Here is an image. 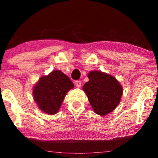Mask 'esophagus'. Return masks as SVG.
<instances>
[{"label":"esophagus","mask_w":158,"mask_h":158,"mask_svg":"<svg viewBox=\"0 0 158 158\" xmlns=\"http://www.w3.org/2000/svg\"><path fill=\"white\" fill-rule=\"evenodd\" d=\"M75 84H76V86H77V87H78V88L81 87V81H75Z\"/></svg>","instance_id":"obj_1"}]
</instances>
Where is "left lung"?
Instances as JSON below:
<instances>
[{"mask_svg": "<svg viewBox=\"0 0 158 158\" xmlns=\"http://www.w3.org/2000/svg\"><path fill=\"white\" fill-rule=\"evenodd\" d=\"M89 81L83 86L90 105L100 116L108 114L116 109L121 101L123 88L114 77L101 71L88 74Z\"/></svg>", "mask_w": 158, "mask_h": 158, "instance_id": "8db88e82", "label": "left lung"}]
</instances>
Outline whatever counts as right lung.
Here are the masks:
<instances>
[{"label": "right lung", "instance_id": "obj_1", "mask_svg": "<svg viewBox=\"0 0 158 158\" xmlns=\"http://www.w3.org/2000/svg\"><path fill=\"white\" fill-rule=\"evenodd\" d=\"M74 84L69 77L60 70H53L49 75L40 78L34 86V100L44 113L56 114L69 90Z\"/></svg>", "mask_w": 158, "mask_h": 158}]
</instances>
